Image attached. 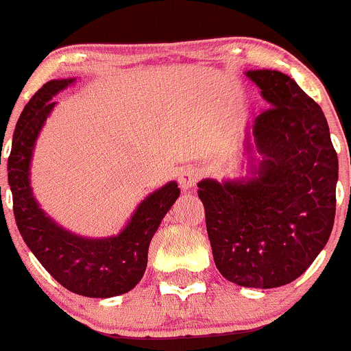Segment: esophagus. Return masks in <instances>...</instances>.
I'll return each mask as SVG.
<instances>
[{
	"label": "esophagus",
	"instance_id": "obj_1",
	"mask_svg": "<svg viewBox=\"0 0 351 351\" xmlns=\"http://www.w3.org/2000/svg\"><path fill=\"white\" fill-rule=\"evenodd\" d=\"M199 171L196 167H184L179 172V184L182 189H191V187L196 186V182L199 180Z\"/></svg>",
	"mask_w": 351,
	"mask_h": 351
}]
</instances>
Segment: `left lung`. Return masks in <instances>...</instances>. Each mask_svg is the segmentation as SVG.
Returning <instances> with one entry per match:
<instances>
[{
    "mask_svg": "<svg viewBox=\"0 0 351 351\" xmlns=\"http://www.w3.org/2000/svg\"><path fill=\"white\" fill-rule=\"evenodd\" d=\"M268 102L247 128L245 176L203 179L215 265L228 282L276 289L324 249L336 213L338 155L321 107L276 69L244 73Z\"/></svg>",
    "mask_w": 351,
    "mask_h": 351,
    "instance_id": "8db88e82",
    "label": "left lung"
}]
</instances>
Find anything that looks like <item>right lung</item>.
<instances>
[{"mask_svg":"<svg viewBox=\"0 0 351 351\" xmlns=\"http://www.w3.org/2000/svg\"><path fill=\"white\" fill-rule=\"evenodd\" d=\"M76 78L47 82L23 109L15 126L8 157V186L16 227L40 265L69 292L107 298L133 290L143 278L148 247L162 220L179 197L176 180L148 194L123 230L110 237H83L61 227L40 208L30 184L37 138L53 112V97ZM1 189V186H0Z\"/></svg>","mask_w":351,"mask_h":351,"instance_id":"add662e5","label":"right lung"}]
</instances>
